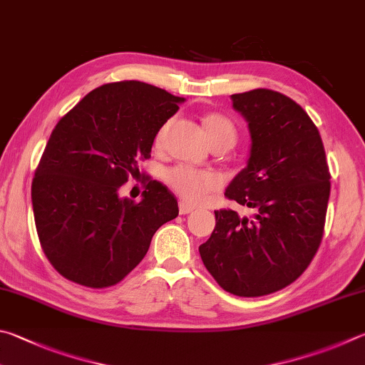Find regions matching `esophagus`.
Instances as JSON below:
<instances>
[{"label": "esophagus", "instance_id": "1", "mask_svg": "<svg viewBox=\"0 0 365 365\" xmlns=\"http://www.w3.org/2000/svg\"><path fill=\"white\" fill-rule=\"evenodd\" d=\"M195 210V207L193 205H190V204H187V202H180L178 204V212H180V215H187V214H191V212Z\"/></svg>", "mask_w": 365, "mask_h": 365}]
</instances>
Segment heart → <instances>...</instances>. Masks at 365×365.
Masks as SVG:
<instances>
[{"mask_svg": "<svg viewBox=\"0 0 365 365\" xmlns=\"http://www.w3.org/2000/svg\"><path fill=\"white\" fill-rule=\"evenodd\" d=\"M204 128L207 132L209 140L218 135H230L236 137V129L233 123L222 115H209L204 119ZM165 130H168V124L158 132L156 143H161L164 140ZM165 180L170 185L174 191H177L185 201L200 204L207 200L212 191H215L220 187V177L214 172L209 170H200L188 168V165H177V168L170 169L165 174Z\"/></svg>", "mask_w": 365, "mask_h": 365, "instance_id": "1", "label": "heart"}]
</instances>
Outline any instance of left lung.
Instances as JSON below:
<instances>
[{"label": "left lung", "instance_id": "1", "mask_svg": "<svg viewBox=\"0 0 365 365\" xmlns=\"http://www.w3.org/2000/svg\"><path fill=\"white\" fill-rule=\"evenodd\" d=\"M247 121V165L225 196L254 209L252 218L215 210L200 246L209 273L227 292L262 297L300 276L319 247L330 174L319 130L300 105L269 89L231 96Z\"/></svg>", "mask_w": 365, "mask_h": 365}]
</instances>
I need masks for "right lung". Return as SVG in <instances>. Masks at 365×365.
Here are the masks:
<instances>
[{
    "instance_id": "obj_1",
    "label": "right lung",
    "mask_w": 365,
    "mask_h": 365,
    "mask_svg": "<svg viewBox=\"0 0 365 365\" xmlns=\"http://www.w3.org/2000/svg\"><path fill=\"white\" fill-rule=\"evenodd\" d=\"M183 97L142 81L103 84L52 130L31 183L39 242L58 273L86 287L115 286L178 215L174 195L151 180L134 202L119 195Z\"/></svg>"
}]
</instances>
